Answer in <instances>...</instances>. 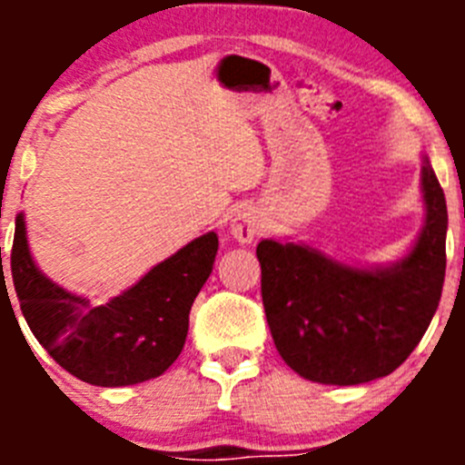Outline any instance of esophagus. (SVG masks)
Instances as JSON below:
<instances>
[{
  "label": "esophagus",
  "mask_w": 465,
  "mask_h": 465,
  "mask_svg": "<svg viewBox=\"0 0 465 465\" xmlns=\"http://www.w3.org/2000/svg\"><path fill=\"white\" fill-rule=\"evenodd\" d=\"M261 230H262L261 213L252 207L237 209L235 216L230 219V235L235 237L237 242H242V244L252 242Z\"/></svg>",
  "instance_id": "1"
}]
</instances>
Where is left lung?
Segmentation results:
<instances>
[{"mask_svg": "<svg viewBox=\"0 0 465 465\" xmlns=\"http://www.w3.org/2000/svg\"><path fill=\"white\" fill-rule=\"evenodd\" d=\"M421 197V232L391 265L356 268L302 242L256 246L268 326L291 371L319 384H365L412 354L438 310L447 265L445 193L426 155Z\"/></svg>", "mask_w": 465, "mask_h": 465, "instance_id": "1", "label": "left lung"}]
</instances>
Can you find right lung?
I'll return each instance as SVG.
<instances>
[{
	"label": "right lung",
	"instance_id": "obj_1",
	"mask_svg": "<svg viewBox=\"0 0 465 465\" xmlns=\"http://www.w3.org/2000/svg\"><path fill=\"white\" fill-rule=\"evenodd\" d=\"M216 252V232L195 237L121 295L93 307L36 268L18 213L11 277L25 322L64 371L94 386H130L160 377L179 359L193 300L212 274Z\"/></svg>",
	"mask_w": 465,
	"mask_h": 465
}]
</instances>
